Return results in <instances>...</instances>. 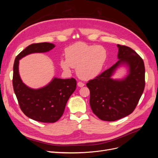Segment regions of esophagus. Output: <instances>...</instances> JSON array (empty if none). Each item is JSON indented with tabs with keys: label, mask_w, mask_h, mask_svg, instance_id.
<instances>
[{
	"label": "esophagus",
	"mask_w": 158,
	"mask_h": 158,
	"mask_svg": "<svg viewBox=\"0 0 158 158\" xmlns=\"http://www.w3.org/2000/svg\"><path fill=\"white\" fill-rule=\"evenodd\" d=\"M77 84L79 87H83L84 85V84L83 82H78Z\"/></svg>",
	"instance_id": "esophagus-1"
}]
</instances>
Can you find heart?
<instances>
[{
    "label": "heart",
    "mask_w": 158,
    "mask_h": 158,
    "mask_svg": "<svg viewBox=\"0 0 158 158\" xmlns=\"http://www.w3.org/2000/svg\"><path fill=\"white\" fill-rule=\"evenodd\" d=\"M66 60L60 61V66L65 71L76 67V74L82 80L93 79L101 73L106 63L107 53L102 46L91 45L78 42L65 50Z\"/></svg>",
    "instance_id": "heart-1"
}]
</instances>
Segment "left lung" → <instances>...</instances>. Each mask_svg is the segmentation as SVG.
<instances>
[{
  "instance_id": "left-lung-1",
  "label": "left lung",
  "mask_w": 158,
  "mask_h": 158,
  "mask_svg": "<svg viewBox=\"0 0 158 158\" xmlns=\"http://www.w3.org/2000/svg\"><path fill=\"white\" fill-rule=\"evenodd\" d=\"M117 47L118 60L86 84L90 92L91 109L102 121H114L132 113L145 87L142 59L130 47ZM121 65L128 68V74L122 79H112L114 72Z\"/></svg>"
}]
</instances>
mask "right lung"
<instances>
[{
  "mask_svg": "<svg viewBox=\"0 0 158 158\" xmlns=\"http://www.w3.org/2000/svg\"><path fill=\"white\" fill-rule=\"evenodd\" d=\"M55 47L47 42L27 46L17 55L13 66V88L21 110L27 117L42 123H55L63 115L66 103L76 88V81L73 78H54L43 88H29L19 74V60L31 53L48 52Z\"/></svg>",
  "mask_w": 158,
  "mask_h": 158,
  "instance_id": "add662e5",
  "label": "right lung"
}]
</instances>
